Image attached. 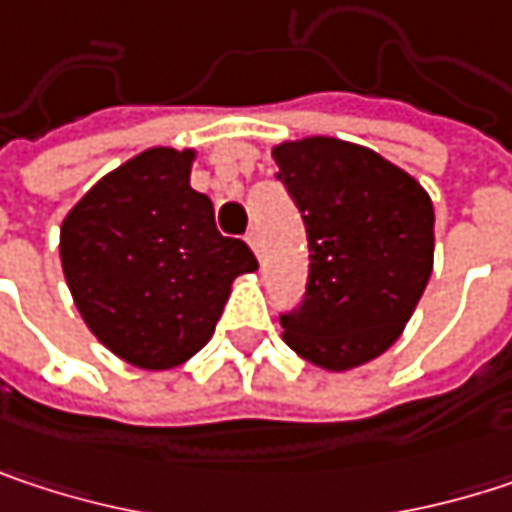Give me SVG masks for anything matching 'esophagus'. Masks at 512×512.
I'll use <instances>...</instances> for the list:
<instances>
[{
  "label": "esophagus",
  "mask_w": 512,
  "mask_h": 512,
  "mask_svg": "<svg viewBox=\"0 0 512 512\" xmlns=\"http://www.w3.org/2000/svg\"><path fill=\"white\" fill-rule=\"evenodd\" d=\"M246 243H249V246H252V252L260 257V234H257V231H249V234H246Z\"/></svg>",
  "instance_id": "obj_1"
}]
</instances>
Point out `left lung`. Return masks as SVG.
Segmentation results:
<instances>
[{"label": "left lung", "instance_id": "obj_1", "mask_svg": "<svg viewBox=\"0 0 512 512\" xmlns=\"http://www.w3.org/2000/svg\"><path fill=\"white\" fill-rule=\"evenodd\" d=\"M272 156L308 237L305 296L281 314L287 347L326 370L382 356L433 272L430 195L388 159L329 136Z\"/></svg>", "mask_w": 512, "mask_h": 512}]
</instances>
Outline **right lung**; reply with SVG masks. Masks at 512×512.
Masks as SVG:
<instances>
[{"mask_svg":"<svg viewBox=\"0 0 512 512\" xmlns=\"http://www.w3.org/2000/svg\"><path fill=\"white\" fill-rule=\"evenodd\" d=\"M192 151L151 148L106 174L61 222V269L85 326L136 367L168 370L210 338L257 257L222 237L189 186Z\"/></svg>","mask_w":512,"mask_h":512,"instance_id":"add662e5","label":"right lung"}]
</instances>
